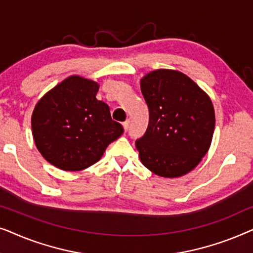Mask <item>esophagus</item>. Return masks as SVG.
Instances as JSON below:
<instances>
[{"instance_id": "esophagus-1", "label": "esophagus", "mask_w": 253, "mask_h": 253, "mask_svg": "<svg viewBox=\"0 0 253 253\" xmlns=\"http://www.w3.org/2000/svg\"><path fill=\"white\" fill-rule=\"evenodd\" d=\"M129 124H130V121L126 120V122H123V127H124V131H127L129 129Z\"/></svg>"}]
</instances>
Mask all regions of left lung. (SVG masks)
<instances>
[{
  "label": "left lung",
  "mask_w": 253,
  "mask_h": 253,
  "mask_svg": "<svg viewBox=\"0 0 253 253\" xmlns=\"http://www.w3.org/2000/svg\"><path fill=\"white\" fill-rule=\"evenodd\" d=\"M150 112L145 134L136 140L141 164L162 177L188 174L212 143L215 114L210 96L188 76L159 69L140 79Z\"/></svg>",
  "instance_id": "obj_1"
}]
</instances>
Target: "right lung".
I'll use <instances>...</instances> for the list:
<instances>
[{"label":"right lung","instance_id":"1","mask_svg":"<svg viewBox=\"0 0 253 253\" xmlns=\"http://www.w3.org/2000/svg\"><path fill=\"white\" fill-rule=\"evenodd\" d=\"M98 83L70 76L48 91L32 114L38 151L55 167L78 171L98 162L123 133L107 103L96 99Z\"/></svg>","mask_w":253,"mask_h":253}]
</instances>
